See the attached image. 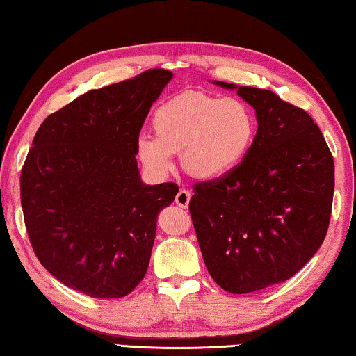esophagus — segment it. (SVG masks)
Here are the masks:
<instances>
[{"instance_id":"1","label":"esophagus","mask_w":356,"mask_h":356,"mask_svg":"<svg viewBox=\"0 0 356 356\" xmlns=\"http://www.w3.org/2000/svg\"><path fill=\"white\" fill-rule=\"evenodd\" d=\"M190 197H191V193L188 190H180L177 193L176 200H174V201H176L179 207L186 209V207H188V204H190Z\"/></svg>"}]
</instances>
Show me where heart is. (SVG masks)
<instances>
[{
  "mask_svg": "<svg viewBox=\"0 0 356 356\" xmlns=\"http://www.w3.org/2000/svg\"><path fill=\"white\" fill-rule=\"evenodd\" d=\"M154 135H141L138 156L149 171L166 174L180 154L188 176L215 180L227 176L248 155L256 135L251 108L237 97L186 92L165 102L152 116Z\"/></svg>",
  "mask_w": 356,
  "mask_h": 356,
  "instance_id": "obj_1",
  "label": "heart"
}]
</instances>
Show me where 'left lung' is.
Returning a JSON list of instances; mask_svg holds the SVG:
<instances>
[{"instance_id": "1", "label": "left lung", "mask_w": 356, "mask_h": 356, "mask_svg": "<svg viewBox=\"0 0 356 356\" xmlns=\"http://www.w3.org/2000/svg\"><path fill=\"white\" fill-rule=\"evenodd\" d=\"M256 110L248 155L227 176L195 185L190 213L210 276L231 293L280 284L327 236L334 161L308 113L267 89L215 81Z\"/></svg>"}]
</instances>
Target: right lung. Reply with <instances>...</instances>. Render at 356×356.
Masks as SVG:
<instances>
[{
    "instance_id": "1",
    "label": "right lung",
    "mask_w": 356,
    "mask_h": 356,
    "mask_svg": "<svg viewBox=\"0 0 356 356\" xmlns=\"http://www.w3.org/2000/svg\"><path fill=\"white\" fill-rule=\"evenodd\" d=\"M171 78L149 69L80 95L42 122L22 168L35 256L88 297L120 298L140 284L156 216L179 193L172 182L143 184L135 156L144 119Z\"/></svg>"
}]
</instances>
